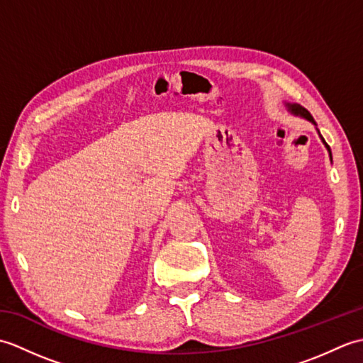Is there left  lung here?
Masks as SVG:
<instances>
[{"label":"left lung","mask_w":363,"mask_h":363,"mask_svg":"<svg viewBox=\"0 0 363 363\" xmlns=\"http://www.w3.org/2000/svg\"><path fill=\"white\" fill-rule=\"evenodd\" d=\"M289 109L293 112V113H296V115H301V117H304V118H307L309 121H313V117L311 115V112L309 111H306L304 107H301L299 104H289ZM315 123V121H313ZM325 142V140H323ZM325 145L328 146V150H329V145L325 142ZM329 152H330V150H329Z\"/></svg>","instance_id":"8db88e82"}]
</instances>
